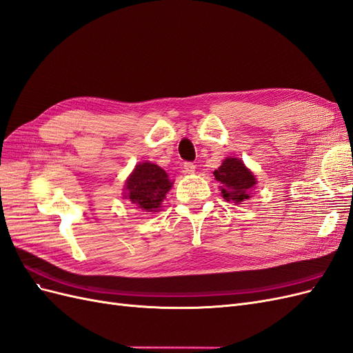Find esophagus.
Returning <instances> with one entry per match:
<instances>
[{
	"mask_svg": "<svg viewBox=\"0 0 353 353\" xmlns=\"http://www.w3.org/2000/svg\"><path fill=\"white\" fill-rule=\"evenodd\" d=\"M184 172L185 174H194L196 172V165L191 162H185L184 163Z\"/></svg>",
	"mask_w": 353,
	"mask_h": 353,
	"instance_id": "1",
	"label": "esophagus"
}]
</instances>
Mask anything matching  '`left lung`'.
<instances>
[{"label":"left lung","mask_w":353,"mask_h":353,"mask_svg":"<svg viewBox=\"0 0 353 353\" xmlns=\"http://www.w3.org/2000/svg\"><path fill=\"white\" fill-rule=\"evenodd\" d=\"M213 175L221 184L222 197L236 205H241V201L250 199L252 191L258 183L254 175L244 166L243 160L237 157H227L222 165L215 169Z\"/></svg>","instance_id":"obj_1"}]
</instances>
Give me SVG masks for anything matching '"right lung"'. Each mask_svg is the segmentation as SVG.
<instances>
[{
    "label": "right lung",
    "mask_w": 353,
    "mask_h": 353,
    "mask_svg": "<svg viewBox=\"0 0 353 353\" xmlns=\"http://www.w3.org/2000/svg\"><path fill=\"white\" fill-rule=\"evenodd\" d=\"M172 187L165 170L150 162L138 163L125 183V199L143 212H159Z\"/></svg>",
    "instance_id": "right-lung-1"
}]
</instances>
